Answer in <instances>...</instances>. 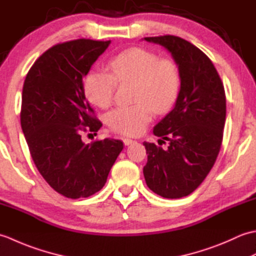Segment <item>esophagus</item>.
Segmentation results:
<instances>
[{
  "label": "esophagus",
  "instance_id": "esophagus-1",
  "mask_svg": "<svg viewBox=\"0 0 256 256\" xmlns=\"http://www.w3.org/2000/svg\"><path fill=\"white\" fill-rule=\"evenodd\" d=\"M134 142H135V140H131V138H124V140H123V143H124L125 146L131 145V144L134 143Z\"/></svg>",
  "mask_w": 256,
  "mask_h": 256
}]
</instances>
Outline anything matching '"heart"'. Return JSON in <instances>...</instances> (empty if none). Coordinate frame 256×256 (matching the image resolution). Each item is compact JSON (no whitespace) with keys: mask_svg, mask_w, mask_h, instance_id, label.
<instances>
[{"mask_svg":"<svg viewBox=\"0 0 256 256\" xmlns=\"http://www.w3.org/2000/svg\"><path fill=\"white\" fill-rule=\"evenodd\" d=\"M110 74L92 70L84 81V94L94 106L106 108L113 100L118 84H133V106H120L108 116L113 131L138 135L150 122L153 110L166 112L174 104L180 86L176 64L158 59L154 52L133 47L120 52L108 64Z\"/></svg>","mask_w":256,"mask_h":256,"instance_id":"b5f03b06","label":"heart"}]
</instances>
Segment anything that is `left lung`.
<instances>
[{
  "instance_id": "1",
  "label": "left lung",
  "mask_w": 256,
  "mask_h": 256,
  "mask_svg": "<svg viewBox=\"0 0 256 256\" xmlns=\"http://www.w3.org/2000/svg\"><path fill=\"white\" fill-rule=\"evenodd\" d=\"M170 54L180 77L172 111L153 133L168 140L167 150L144 142L146 184L155 194L177 199L192 194L211 170L218 156L226 122V94L214 64L199 48L180 37H145Z\"/></svg>"
}]
</instances>
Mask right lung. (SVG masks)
<instances>
[{"mask_svg": "<svg viewBox=\"0 0 256 256\" xmlns=\"http://www.w3.org/2000/svg\"><path fill=\"white\" fill-rule=\"evenodd\" d=\"M111 40H77L50 48L27 74L20 125L38 172L67 198L101 190L123 150L118 140L84 144L81 133L102 126L86 100L84 78Z\"/></svg>", "mask_w": 256, "mask_h": 256, "instance_id": "1", "label": "right lung"}]
</instances>
